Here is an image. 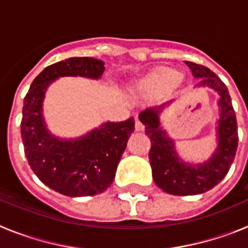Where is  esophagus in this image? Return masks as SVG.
Returning <instances> with one entry per match:
<instances>
[{"label":"esophagus","instance_id":"1","mask_svg":"<svg viewBox=\"0 0 248 248\" xmlns=\"http://www.w3.org/2000/svg\"><path fill=\"white\" fill-rule=\"evenodd\" d=\"M135 130H137V131H143V130H144L143 123L140 122L139 119L135 120Z\"/></svg>","mask_w":248,"mask_h":248}]
</instances>
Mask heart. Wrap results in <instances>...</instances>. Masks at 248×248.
<instances>
[{"label": "heart", "instance_id": "1", "mask_svg": "<svg viewBox=\"0 0 248 248\" xmlns=\"http://www.w3.org/2000/svg\"><path fill=\"white\" fill-rule=\"evenodd\" d=\"M172 74L170 73L169 71H164V72H159L156 74H153L151 77L144 79L141 82V88L145 89V91H151V89H156L159 87H161L165 83L170 82L172 79Z\"/></svg>", "mask_w": 248, "mask_h": 248}]
</instances>
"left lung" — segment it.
<instances>
[{
  "instance_id": "8db88e82",
  "label": "left lung",
  "mask_w": 248,
  "mask_h": 248,
  "mask_svg": "<svg viewBox=\"0 0 248 248\" xmlns=\"http://www.w3.org/2000/svg\"><path fill=\"white\" fill-rule=\"evenodd\" d=\"M192 76L200 79L195 87H207L218 94V115L216 125L217 145L211 156L203 163H189L179 156L175 141L164 130L160 113L169 104L149 107L139 113V120L145 125V134L150 138L149 151L151 172L155 184L166 194L176 196L203 194L217 185L229 172L238 145L237 122L227 87L205 65L185 62Z\"/></svg>"
}]
</instances>
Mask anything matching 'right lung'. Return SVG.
<instances>
[{"instance_id":"right-lung-1","label":"right lung","mask_w":248,"mask_h":248,"mask_svg":"<svg viewBox=\"0 0 248 248\" xmlns=\"http://www.w3.org/2000/svg\"><path fill=\"white\" fill-rule=\"evenodd\" d=\"M104 62L72 57L45 68L31 84L23 100L21 135L31 169L54 191L71 198L93 196L111 185L135 120L105 122L87 134L62 139L48 130L43 117L46 92L61 77L99 79Z\"/></svg>"}]
</instances>
